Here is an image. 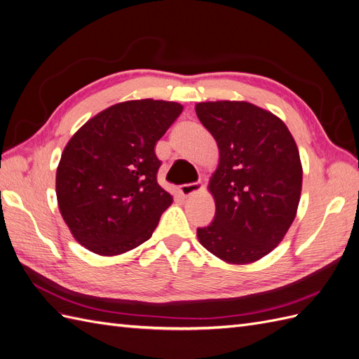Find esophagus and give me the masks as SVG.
Instances as JSON below:
<instances>
[{
    "instance_id": "esophagus-1",
    "label": "esophagus",
    "mask_w": 359,
    "mask_h": 359,
    "mask_svg": "<svg viewBox=\"0 0 359 359\" xmlns=\"http://www.w3.org/2000/svg\"><path fill=\"white\" fill-rule=\"evenodd\" d=\"M180 193L182 196H190V194L196 193L199 190H202V184L201 182H190V184H182V186L178 187Z\"/></svg>"
}]
</instances>
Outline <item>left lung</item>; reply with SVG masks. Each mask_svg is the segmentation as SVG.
<instances>
[{
  "mask_svg": "<svg viewBox=\"0 0 359 359\" xmlns=\"http://www.w3.org/2000/svg\"><path fill=\"white\" fill-rule=\"evenodd\" d=\"M220 163L210 181L214 220L198 227L201 244L229 264H250L283 240L295 219L302 168L280 118L247 102L196 104Z\"/></svg>",
  "mask_w": 359,
  "mask_h": 359,
  "instance_id": "left-lung-1",
  "label": "left lung"
}]
</instances>
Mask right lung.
Returning <instances> with one entry per match:
<instances>
[{
    "label": "right lung",
    "instance_id": "1",
    "mask_svg": "<svg viewBox=\"0 0 359 359\" xmlns=\"http://www.w3.org/2000/svg\"><path fill=\"white\" fill-rule=\"evenodd\" d=\"M182 112L163 100L107 107L85 123L64 148L57 198L76 241L114 256L149 240L172 196L157 182L156 142Z\"/></svg>",
    "mask_w": 359,
    "mask_h": 359
}]
</instances>
